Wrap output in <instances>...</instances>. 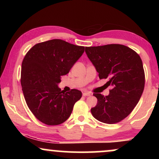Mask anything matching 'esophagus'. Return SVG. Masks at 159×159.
Segmentation results:
<instances>
[{
    "label": "esophagus",
    "mask_w": 159,
    "mask_h": 159,
    "mask_svg": "<svg viewBox=\"0 0 159 159\" xmlns=\"http://www.w3.org/2000/svg\"><path fill=\"white\" fill-rule=\"evenodd\" d=\"M83 96H91V93H88V92H84L83 93Z\"/></svg>",
    "instance_id": "obj_1"
}]
</instances>
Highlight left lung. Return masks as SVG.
<instances>
[{"label": "left lung", "mask_w": 159, "mask_h": 159, "mask_svg": "<svg viewBox=\"0 0 159 159\" xmlns=\"http://www.w3.org/2000/svg\"><path fill=\"white\" fill-rule=\"evenodd\" d=\"M85 52L98 73L107 78L113 88L108 96L93 93L97 105L91 108L98 121L114 124L125 119L136 106L143 93L145 75L140 56L120 44L86 47Z\"/></svg>", "instance_id": "1"}]
</instances>
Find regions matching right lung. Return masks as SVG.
<instances>
[{
	"label": "right lung",
	"mask_w": 159,
	"mask_h": 159,
	"mask_svg": "<svg viewBox=\"0 0 159 159\" xmlns=\"http://www.w3.org/2000/svg\"><path fill=\"white\" fill-rule=\"evenodd\" d=\"M84 52V46L56 39L36 44L25 55L21 73L23 94L29 109L42 123H63L81 98L80 90L73 89L65 93L58 84Z\"/></svg>",
	"instance_id": "right-lung-1"
}]
</instances>
